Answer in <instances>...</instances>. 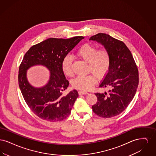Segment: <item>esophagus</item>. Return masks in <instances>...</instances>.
Returning a JSON list of instances; mask_svg holds the SVG:
<instances>
[{"label":"esophagus","mask_w":156,"mask_h":156,"mask_svg":"<svg viewBox=\"0 0 156 156\" xmlns=\"http://www.w3.org/2000/svg\"><path fill=\"white\" fill-rule=\"evenodd\" d=\"M78 94L80 95H86V94H88V92L87 91H85V90H80L78 91Z\"/></svg>","instance_id":"obj_1"}]
</instances>
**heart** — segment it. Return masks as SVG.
<instances>
[{
	"mask_svg": "<svg viewBox=\"0 0 156 156\" xmlns=\"http://www.w3.org/2000/svg\"><path fill=\"white\" fill-rule=\"evenodd\" d=\"M76 55L87 63V71L92 73L87 75L77 76L72 81V85L76 89H90L97 82V76H104L108 73L111 64V54L105 47L98 49L94 45L87 43L82 45L76 51ZM62 70L68 76H73V58L70 55L66 56L62 62Z\"/></svg>",
	"mask_w": 156,
	"mask_h": 156,
	"instance_id": "heart-1",
	"label": "heart"
}]
</instances>
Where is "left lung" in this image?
I'll return each mask as SVG.
<instances>
[{"mask_svg":"<svg viewBox=\"0 0 156 156\" xmlns=\"http://www.w3.org/2000/svg\"><path fill=\"white\" fill-rule=\"evenodd\" d=\"M106 48L111 54L109 70L100 83V87L109 88V94L95 93L97 103L92 111L98 116L109 118L126 109L133 99L139 84V72L132 54L122 41L105 33L89 38Z\"/></svg>","mask_w":156,"mask_h":156,"instance_id":"obj_1","label":"left lung"}]
</instances>
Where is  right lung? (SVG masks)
<instances>
[{
  "instance_id": "add662e5",
  "label": "right lung",
  "mask_w": 156,
  "mask_h": 156,
  "mask_svg": "<svg viewBox=\"0 0 156 156\" xmlns=\"http://www.w3.org/2000/svg\"><path fill=\"white\" fill-rule=\"evenodd\" d=\"M83 38L82 36L68 39L49 38L33 45L25 54L19 69V85L25 102L38 118L58 122L70 115L78 93L74 89L66 96L62 95L69 81L62 70V62ZM36 65H44L51 72L48 83L38 89L31 86L26 76L27 70Z\"/></svg>"
}]
</instances>
